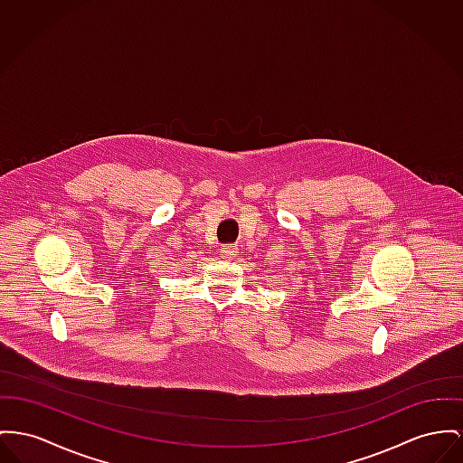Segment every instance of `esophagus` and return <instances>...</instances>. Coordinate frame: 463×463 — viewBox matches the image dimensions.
Masks as SVG:
<instances>
[{
  "label": "esophagus",
  "mask_w": 463,
  "mask_h": 463,
  "mask_svg": "<svg viewBox=\"0 0 463 463\" xmlns=\"http://www.w3.org/2000/svg\"><path fill=\"white\" fill-rule=\"evenodd\" d=\"M219 252H221V256L222 258H226V260H232V258H235L237 256V246L235 244H224V246H221L219 249Z\"/></svg>",
  "instance_id": "1"
}]
</instances>
